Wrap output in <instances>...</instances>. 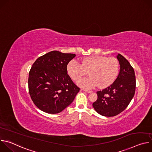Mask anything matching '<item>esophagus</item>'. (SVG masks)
Wrapping results in <instances>:
<instances>
[{
	"mask_svg": "<svg viewBox=\"0 0 152 152\" xmlns=\"http://www.w3.org/2000/svg\"><path fill=\"white\" fill-rule=\"evenodd\" d=\"M84 91H85L86 93H91L92 92V91H90V90H83Z\"/></svg>",
	"mask_w": 152,
	"mask_h": 152,
	"instance_id": "34e87169",
	"label": "esophagus"
}]
</instances>
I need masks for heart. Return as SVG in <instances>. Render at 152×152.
Returning <instances> with one entry per match:
<instances>
[{
  "label": "heart",
  "instance_id": "obj_1",
  "mask_svg": "<svg viewBox=\"0 0 152 152\" xmlns=\"http://www.w3.org/2000/svg\"><path fill=\"white\" fill-rule=\"evenodd\" d=\"M68 75L73 80L77 82L86 74L90 76L78 82V85L85 88H93L96 86L106 88L117 79L119 72V62L115 58L93 55L83 58L79 63L71 61L67 65Z\"/></svg>",
  "mask_w": 152,
  "mask_h": 152
}]
</instances>
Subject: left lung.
<instances>
[{"label":"left lung","instance_id":"left-lung-1","mask_svg":"<svg viewBox=\"0 0 152 152\" xmlns=\"http://www.w3.org/2000/svg\"><path fill=\"white\" fill-rule=\"evenodd\" d=\"M117 58L120 65L118 75L108 87L97 92V99L93 103L96 111L105 117H114L123 112L134 96L136 88L135 72L121 54Z\"/></svg>","mask_w":152,"mask_h":152}]
</instances>
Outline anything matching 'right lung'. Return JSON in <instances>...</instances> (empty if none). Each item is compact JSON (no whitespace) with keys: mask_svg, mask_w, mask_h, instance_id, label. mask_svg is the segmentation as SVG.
<instances>
[{"mask_svg":"<svg viewBox=\"0 0 152 152\" xmlns=\"http://www.w3.org/2000/svg\"><path fill=\"white\" fill-rule=\"evenodd\" d=\"M75 54L53 50L39 57L29 73V93L34 103L48 114L61 113L74 100L80 88L67 74Z\"/></svg>","mask_w":152,"mask_h":152,"instance_id":"right-lung-1","label":"right lung"}]
</instances>
